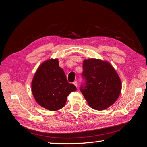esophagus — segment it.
I'll list each match as a JSON object with an SVG mask.
<instances>
[{"label":"esophagus","mask_w":147,"mask_h":147,"mask_svg":"<svg viewBox=\"0 0 147 147\" xmlns=\"http://www.w3.org/2000/svg\"><path fill=\"white\" fill-rule=\"evenodd\" d=\"M74 86H76V87H78V84H77V81H75V82H74Z\"/></svg>","instance_id":"esophagus-1"}]
</instances>
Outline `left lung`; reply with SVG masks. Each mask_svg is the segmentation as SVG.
Returning a JSON list of instances; mask_svg holds the SVG:
<instances>
[{
	"label": "left lung",
	"mask_w": 147,
	"mask_h": 147,
	"mask_svg": "<svg viewBox=\"0 0 147 147\" xmlns=\"http://www.w3.org/2000/svg\"><path fill=\"white\" fill-rule=\"evenodd\" d=\"M83 69L86 84L80 90L87 104L96 110L108 108L118 99L122 88L115 68L106 60L92 58L83 61Z\"/></svg>",
	"instance_id": "8db88e82"
}]
</instances>
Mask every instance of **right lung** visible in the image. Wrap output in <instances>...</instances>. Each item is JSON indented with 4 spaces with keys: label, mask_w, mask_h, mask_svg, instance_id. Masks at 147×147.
<instances>
[{
    "label": "right lung",
    "mask_w": 147,
    "mask_h": 147,
    "mask_svg": "<svg viewBox=\"0 0 147 147\" xmlns=\"http://www.w3.org/2000/svg\"><path fill=\"white\" fill-rule=\"evenodd\" d=\"M76 90L74 85L67 82L58 58H50L42 62L31 82V91L36 102L51 111L62 108L67 96Z\"/></svg>",
    "instance_id": "obj_1"
}]
</instances>
